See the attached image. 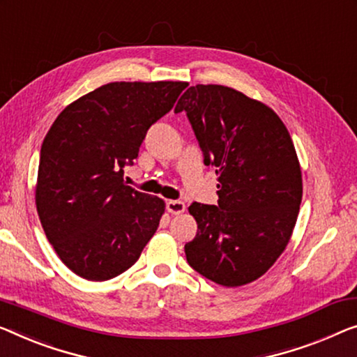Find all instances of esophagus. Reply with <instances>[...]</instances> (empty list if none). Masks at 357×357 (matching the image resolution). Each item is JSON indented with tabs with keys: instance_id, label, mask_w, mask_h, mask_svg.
Here are the masks:
<instances>
[{
	"instance_id": "1",
	"label": "esophagus",
	"mask_w": 357,
	"mask_h": 357,
	"mask_svg": "<svg viewBox=\"0 0 357 357\" xmlns=\"http://www.w3.org/2000/svg\"><path fill=\"white\" fill-rule=\"evenodd\" d=\"M167 210L172 213V215H181V213L185 211V204L181 200H168Z\"/></svg>"
}]
</instances>
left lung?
Returning a JSON list of instances; mask_svg holds the SVG:
<instances>
[{"instance_id":"1","label":"left lung","mask_w":357,"mask_h":357,"mask_svg":"<svg viewBox=\"0 0 357 357\" xmlns=\"http://www.w3.org/2000/svg\"><path fill=\"white\" fill-rule=\"evenodd\" d=\"M174 112H185L220 183L216 205L189 206L197 236L184 245L188 263L215 284H250L284 252L300 211L291 137L268 105L221 84L190 86Z\"/></svg>"}]
</instances>
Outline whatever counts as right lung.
I'll list each match as a JSON object with an SVG mask.
<instances>
[{
	"mask_svg": "<svg viewBox=\"0 0 357 357\" xmlns=\"http://www.w3.org/2000/svg\"><path fill=\"white\" fill-rule=\"evenodd\" d=\"M184 82L104 84L67 105L43 141L36 210L47 241L79 278L109 280L137 261L165 211L126 185L147 130Z\"/></svg>",
	"mask_w": 357,
	"mask_h": 357,
	"instance_id": "obj_1",
	"label": "right lung"
}]
</instances>
